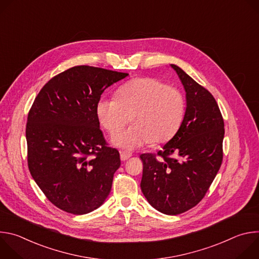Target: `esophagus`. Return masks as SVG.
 Listing matches in <instances>:
<instances>
[{"label":"esophagus","instance_id":"obj_1","mask_svg":"<svg viewBox=\"0 0 259 259\" xmlns=\"http://www.w3.org/2000/svg\"><path fill=\"white\" fill-rule=\"evenodd\" d=\"M132 155L130 153H127V152H121L120 153V157H121V160L122 161H126L128 160Z\"/></svg>","mask_w":259,"mask_h":259}]
</instances>
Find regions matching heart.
<instances>
[{
    "mask_svg": "<svg viewBox=\"0 0 259 259\" xmlns=\"http://www.w3.org/2000/svg\"><path fill=\"white\" fill-rule=\"evenodd\" d=\"M116 97L100 98L96 115L100 125L109 134H115L112 144L127 151L149 142L160 144L170 140L186 114V98L181 91L154 78L127 82L118 89ZM129 116L134 125L118 134Z\"/></svg>",
    "mask_w": 259,
    "mask_h": 259,
    "instance_id": "b5f03b06",
    "label": "heart"
}]
</instances>
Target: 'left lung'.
<instances>
[{"label":"left lung","instance_id":"1","mask_svg":"<svg viewBox=\"0 0 259 259\" xmlns=\"http://www.w3.org/2000/svg\"><path fill=\"white\" fill-rule=\"evenodd\" d=\"M171 67L187 93L186 114L162 151L140 155V188L155 209L177 215L199 204L214 180L224 158L225 123L213 95L177 65Z\"/></svg>","mask_w":259,"mask_h":259}]
</instances>
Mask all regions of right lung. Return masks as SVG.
<instances>
[{"instance_id":"right-lung-1","label":"right lung","mask_w":259,"mask_h":259,"mask_svg":"<svg viewBox=\"0 0 259 259\" xmlns=\"http://www.w3.org/2000/svg\"><path fill=\"white\" fill-rule=\"evenodd\" d=\"M128 73L79 65L53 77L36 95L25 129L29 172L47 199L76 215L103 204L121 165L96 115L103 91Z\"/></svg>"}]
</instances>
